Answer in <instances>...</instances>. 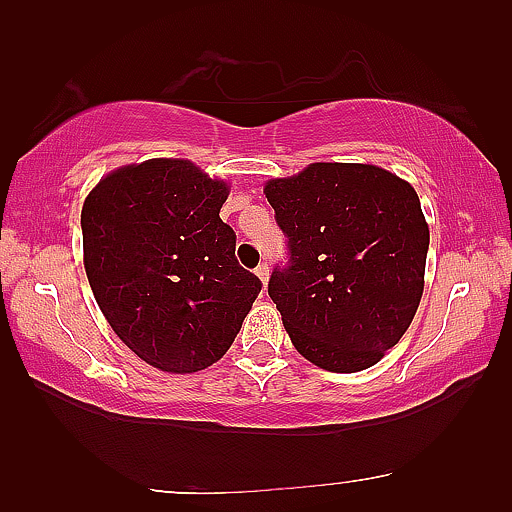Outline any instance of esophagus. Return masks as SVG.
Segmentation results:
<instances>
[{"mask_svg":"<svg viewBox=\"0 0 512 512\" xmlns=\"http://www.w3.org/2000/svg\"><path fill=\"white\" fill-rule=\"evenodd\" d=\"M255 275H257V279L262 281V284L266 286V284H268V277H270V275H268V264H259V266L255 268Z\"/></svg>","mask_w":512,"mask_h":512,"instance_id":"obj_1","label":"esophagus"}]
</instances>
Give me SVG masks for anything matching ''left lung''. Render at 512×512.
<instances>
[{"mask_svg": "<svg viewBox=\"0 0 512 512\" xmlns=\"http://www.w3.org/2000/svg\"><path fill=\"white\" fill-rule=\"evenodd\" d=\"M264 193L288 235L290 266L268 295L292 345L336 374L376 365L422 299L429 224L416 189L376 165L312 162Z\"/></svg>", "mask_w": 512, "mask_h": 512, "instance_id": "8db88e82", "label": "left lung"}]
</instances>
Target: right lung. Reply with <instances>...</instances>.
I'll list each match as a JSON object with an SVG mask.
<instances>
[{"mask_svg": "<svg viewBox=\"0 0 512 512\" xmlns=\"http://www.w3.org/2000/svg\"><path fill=\"white\" fill-rule=\"evenodd\" d=\"M228 193L191 160L151 158L110 171L83 202L94 299L118 339L160 372L220 361L262 290L220 217Z\"/></svg>", "mask_w": 512, "mask_h": 512, "instance_id": "obj_1", "label": "right lung"}]
</instances>
